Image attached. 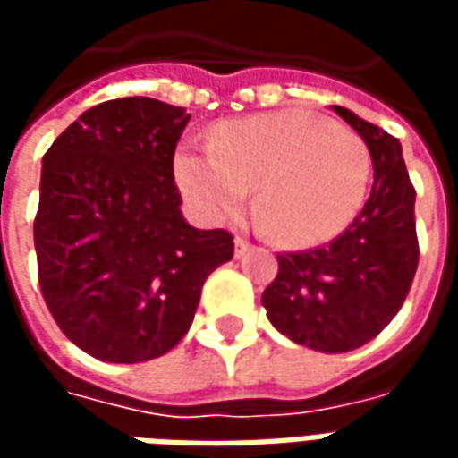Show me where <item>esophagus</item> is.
Listing matches in <instances>:
<instances>
[{
    "label": "esophagus",
    "mask_w": 458,
    "mask_h": 458,
    "mask_svg": "<svg viewBox=\"0 0 458 458\" xmlns=\"http://www.w3.org/2000/svg\"><path fill=\"white\" fill-rule=\"evenodd\" d=\"M250 250V240H245V238H235V258H242V255H245V252H248Z\"/></svg>",
    "instance_id": "esophagus-1"
}]
</instances>
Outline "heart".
<instances>
[{
  "mask_svg": "<svg viewBox=\"0 0 458 458\" xmlns=\"http://www.w3.org/2000/svg\"><path fill=\"white\" fill-rule=\"evenodd\" d=\"M210 151L181 147L174 179L206 220L238 216L250 191L272 238L311 248L341 235L363 210L373 157L360 134L304 110L223 122Z\"/></svg>",
  "mask_w": 458,
  "mask_h": 458,
  "instance_id": "1",
  "label": "heart"
}]
</instances>
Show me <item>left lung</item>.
<instances>
[{
	"label": "left lung",
	"mask_w": 458,
	"mask_h": 458,
	"mask_svg": "<svg viewBox=\"0 0 458 458\" xmlns=\"http://www.w3.org/2000/svg\"><path fill=\"white\" fill-rule=\"evenodd\" d=\"M334 110L370 149V196L331 242L279 252L277 277L262 292L272 327L321 353H345L373 341L404 304L420 262L414 186L400 141L345 107Z\"/></svg>",
	"instance_id": "obj_1"
}]
</instances>
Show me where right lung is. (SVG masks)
I'll return each instance as SVG.
<instances>
[{"label": "right lung", "mask_w": 458, "mask_h": 458, "mask_svg": "<svg viewBox=\"0 0 458 458\" xmlns=\"http://www.w3.org/2000/svg\"><path fill=\"white\" fill-rule=\"evenodd\" d=\"M191 114L151 98L90 107L44 154L38 284L58 328L107 363L169 353L203 282L233 259L228 230L181 216L174 151Z\"/></svg>", "instance_id": "1"}]
</instances>
